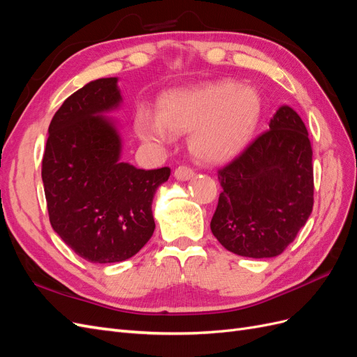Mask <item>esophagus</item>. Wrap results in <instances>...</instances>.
<instances>
[{"label":"esophagus","instance_id":"34e87169","mask_svg":"<svg viewBox=\"0 0 357 357\" xmlns=\"http://www.w3.org/2000/svg\"><path fill=\"white\" fill-rule=\"evenodd\" d=\"M174 176H176V178H178V180H189V178H192L193 176H195V171H193V169H192L190 167H188V165H180V167L176 169Z\"/></svg>","mask_w":357,"mask_h":357}]
</instances>
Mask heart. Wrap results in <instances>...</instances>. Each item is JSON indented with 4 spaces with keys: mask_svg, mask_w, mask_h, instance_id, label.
I'll list each match as a JSON object with an SVG mask.
<instances>
[{
    "mask_svg": "<svg viewBox=\"0 0 357 357\" xmlns=\"http://www.w3.org/2000/svg\"><path fill=\"white\" fill-rule=\"evenodd\" d=\"M261 112V96L253 88L223 80L164 95L158 116L147 109L137 112L135 128L139 137L156 143L167 142L169 132H190L193 155L223 162L248 143Z\"/></svg>",
    "mask_w": 357,
    "mask_h": 357,
    "instance_id": "b5f03b06",
    "label": "heart"
}]
</instances>
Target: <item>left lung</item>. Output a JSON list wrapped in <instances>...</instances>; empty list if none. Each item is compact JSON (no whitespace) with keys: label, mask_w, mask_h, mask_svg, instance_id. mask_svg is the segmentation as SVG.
I'll return each instance as SVG.
<instances>
[{"label":"left lung","mask_w":357,"mask_h":357,"mask_svg":"<svg viewBox=\"0 0 357 357\" xmlns=\"http://www.w3.org/2000/svg\"><path fill=\"white\" fill-rule=\"evenodd\" d=\"M211 232L235 255L274 257L296 238L314 204L312 149L295 110L280 107L269 129L218 169Z\"/></svg>","instance_id":"obj_1"}]
</instances>
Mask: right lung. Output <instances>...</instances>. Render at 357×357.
<instances>
[{
  "instance_id": "add662e5",
  "label": "right lung",
  "mask_w": 357,
  "mask_h": 357,
  "mask_svg": "<svg viewBox=\"0 0 357 357\" xmlns=\"http://www.w3.org/2000/svg\"><path fill=\"white\" fill-rule=\"evenodd\" d=\"M116 82H91L63 101L41 162L52 228L92 264L122 262L142 250L155 231L153 195L171 172L119 160L116 129L96 116L121 101Z\"/></svg>"
}]
</instances>
